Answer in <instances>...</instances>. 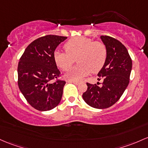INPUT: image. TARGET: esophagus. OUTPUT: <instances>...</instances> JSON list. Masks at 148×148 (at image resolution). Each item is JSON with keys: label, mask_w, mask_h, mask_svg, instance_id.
Masks as SVG:
<instances>
[{"label": "esophagus", "mask_w": 148, "mask_h": 148, "mask_svg": "<svg viewBox=\"0 0 148 148\" xmlns=\"http://www.w3.org/2000/svg\"><path fill=\"white\" fill-rule=\"evenodd\" d=\"M68 82H69V83H73V84H76V85H78V84H79L81 83V82H79V81H71V80L68 81Z\"/></svg>", "instance_id": "esophagus-1"}]
</instances>
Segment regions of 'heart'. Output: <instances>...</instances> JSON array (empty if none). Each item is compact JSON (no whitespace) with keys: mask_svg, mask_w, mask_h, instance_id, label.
<instances>
[{"mask_svg":"<svg viewBox=\"0 0 148 148\" xmlns=\"http://www.w3.org/2000/svg\"><path fill=\"white\" fill-rule=\"evenodd\" d=\"M64 48L66 53L60 50L55 51L54 60L61 69L67 71L77 57V62L79 64L66 74V77L72 80L82 79L91 71L98 72L106 62V46L101 42L94 41L90 38L75 37L68 40Z\"/></svg>","mask_w":148,"mask_h":148,"instance_id":"1","label":"heart"}]
</instances>
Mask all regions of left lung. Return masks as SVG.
<instances>
[{"label":"left lung","mask_w":148,"mask_h":148,"mask_svg":"<svg viewBox=\"0 0 148 148\" xmlns=\"http://www.w3.org/2000/svg\"><path fill=\"white\" fill-rule=\"evenodd\" d=\"M106 46V62L98 76L103 78L102 86L87 83L88 88L82 95L89 106L97 109L108 108L116 103L127 88L132 69V60L126 47L108 36H100Z\"/></svg>","instance_id":"1"}]
</instances>
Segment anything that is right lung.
<instances>
[{
    "instance_id": "1",
    "label": "right lung",
    "mask_w": 148,
    "mask_h": 148,
    "mask_svg": "<svg viewBox=\"0 0 148 148\" xmlns=\"http://www.w3.org/2000/svg\"><path fill=\"white\" fill-rule=\"evenodd\" d=\"M67 37L47 35L29 44L19 60L18 86L29 105L39 111H48L60 102L64 81L57 80L60 76L54 60L56 48Z\"/></svg>"
}]
</instances>
